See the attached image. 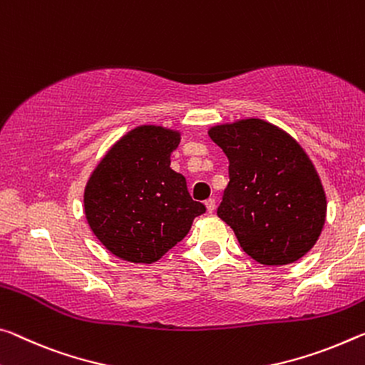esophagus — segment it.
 Here are the masks:
<instances>
[{
  "mask_svg": "<svg viewBox=\"0 0 365 365\" xmlns=\"http://www.w3.org/2000/svg\"><path fill=\"white\" fill-rule=\"evenodd\" d=\"M205 206H206V211H207V212H212L214 210H216V201H214L212 198H210V200H207L206 203H205Z\"/></svg>",
  "mask_w": 365,
  "mask_h": 365,
  "instance_id": "1",
  "label": "esophagus"
}]
</instances>
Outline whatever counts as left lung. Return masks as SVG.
<instances>
[{"label": "left lung", "instance_id": "1", "mask_svg": "<svg viewBox=\"0 0 365 365\" xmlns=\"http://www.w3.org/2000/svg\"><path fill=\"white\" fill-rule=\"evenodd\" d=\"M207 135L229 159L217 216L247 255L266 266L307 255L325 225L327 195L304 148L262 118L214 125Z\"/></svg>", "mask_w": 365, "mask_h": 365}]
</instances>
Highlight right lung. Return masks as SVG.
<instances>
[{
	"label": "right lung",
	"instance_id": "obj_1",
	"mask_svg": "<svg viewBox=\"0 0 365 365\" xmlns=\"http://www.w3.org/2000/svg\"><path fill=\"white\" fill-rule=\"evenodd\" d=\"M182 133L140 125L108 149L84 188V214L101 244L125 262L151 264L206 211L193 201L170 154Z\"/></svg>",
	"mask_w": 365,
	"mask_h": 365
}]
</instances>
